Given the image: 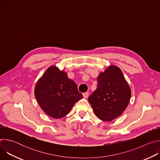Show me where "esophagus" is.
I'll return each instance as SVG.
<instances>
[{
    "instance_id": "esophagus-1",
    "label": "esophagus",
    "mask_w": 160,
    "mask_h": 160,
    "mask_svg": "<svg viewBox=\"0 0 160 160\" xmlns=\"http://www.w3.org/2000/svg\"><path fill=\"white\" fill-rule=\"evenodd\" d=\"M88 95H89V94H88V92H85V93H83V96L84 98H87L88 97Z\"/></svg>"
}]
</instances>
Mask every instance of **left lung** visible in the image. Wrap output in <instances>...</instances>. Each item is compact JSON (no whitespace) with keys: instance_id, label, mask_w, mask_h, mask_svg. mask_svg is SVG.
<instances>
[{"instance_id":"left-lung-1","label":"left lung","mask_w":160,"mask_h":160,"mask_svg":"<svg viewBox=\"0 0 160 160\" xmlns=\"http://www.w3.org/2000/svg\"><path fill=\"white\" fill-rule=\"evenodd\" d=\"M131 98L130 88L123 73L116 66H109L98 77V87L88 98L96 117L110 122L120 117Z\"/></svg>"}]
</instances>
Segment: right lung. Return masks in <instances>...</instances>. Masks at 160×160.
<instances>
[{"label":"right lung","mask_w":160,"mask_h":160,"mask_svg":"<svg viewBox=\"0 0 160 160\" xmlns=\"http://www.w3.org/2000/svg\"><path fill=\"white\" fill-rule=\"evenodd\" d=\"M35 96L42 110L56 119L68 115L74 104L83 98L77 84L55 66L49 67L38 80Z\"/></svg>","instance_id":"add662e5"}]
</instances>
